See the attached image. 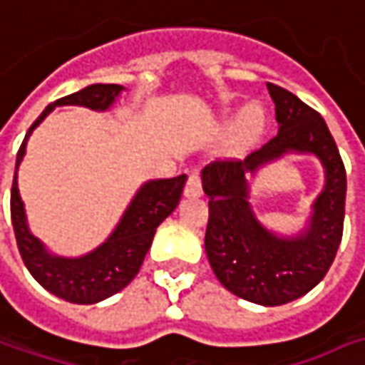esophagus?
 Returning <instances> with one entry per match:
<instances>
[{
	"mask_svg": "<svg viewBox=\"0 0 365 365\" xmlns=\"http://www.w3.org/2000/svg\"><path fill=\"white\" fill-rule=\"evenodd\" d=\"M202 194V183H200V175L194 171L187 175V182H185V187H183V196L185 198H198Z\"/></svg>",
	"mask_w": 365,
	"mask_h": 365,
	"instance_id": "1",
	"label": "esophagus"
}]
</instances>
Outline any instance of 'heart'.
<instances>
[{"instance_id": "b5f03b06", "label": "heart", "mask_w": 365, "mask_h": 365, "mask_svg": "<svg viewBox=\"0 0 365 365\" xmlns=\"http://www.w3.org/2000/svg\"><path fill=\"white\" fill-rule=\"evenodd\" d=\"M265 128V112L259 103L249 102L237 110L229 124V140L235 149L251 147Z\"/></svg>"}]
</instances>
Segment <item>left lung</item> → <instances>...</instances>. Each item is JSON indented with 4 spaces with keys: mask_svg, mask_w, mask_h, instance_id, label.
Wrapping results in <instances>:
<instances>
[{
    "mask_svg": "<svg viewBox=\"0 0 365 365\" xmlns=\"http://www.w3.org/2000/svg\"><path fill=\"white\" fill-rule=\"evenodd\" d=\"M267 89L276 103L277 135L243 161H214L202 169L210 210L204 247L214 276L229 292L279 307L310 292L329 272L343 235L347 180L323 116L284 88L267 83ZM286 154H312L326 171V185L294 235L267 230L248 202L250 180Z\"/></svg>",
    "mask_w": 365,
    "mask_h": 365,
    "instance_id": "1",
    "label": "left lung"
}]
</instances>
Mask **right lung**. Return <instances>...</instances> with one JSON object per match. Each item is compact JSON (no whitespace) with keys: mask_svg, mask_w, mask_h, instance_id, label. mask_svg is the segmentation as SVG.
I'll list each match as a JSON object with an SVG mask.
<instances>
[{"mask_svg":"<svg viewBox=\"0 0 365 365\" xmlns=\"http://www.w3.org/2000/svg\"><path fill=\"white\" fill-rule=\"evenodd\" d=\"M126 88L116 83H93L48 103L44 112L26 133L24 143L16 157V173L11 183V225L20 255L32 277L44 290L73 304H96L126 288L138 274L147 251L151 249L157 227L180 204L185 175L169 180L145 182L120 216L118 225L102 245L77 257L56 255L32 235L28 227L24 202L18 190V167L26 155V145L32 130L56 106H83L93 112H108Z\"/></svg>","mask_w":365,"mask_h":365,"instance_id":"obj_1","label":"right lung"}]
</instances>
